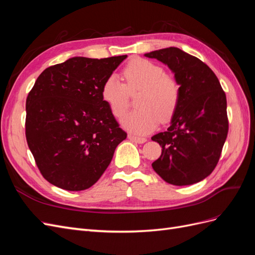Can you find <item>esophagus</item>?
<instances>
[{
  "label": "esophagus",
  "mask_w": 255,
  "mask_h": 255,
  "mask_svg": "<svg viewBox=\"0 0 255 255\" xmlns=\"http://www.w3.org/2000/svg\"><path fill=\"white\" fill-rule=\"evenodd\" d=\"M128 138L133 142H136V143H143L146 141V138L144 137H138V136H135V135H132V134H128Z\"/></svg>",
  "instance_id": "1"
}]
</instances>
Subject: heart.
<instances>
[{"label": "heart", "instance_id": "heart-1", "mask_svg": "<svg viewBox=\"0 0 255 255\" xmlns=\"http://www.w3.org/2000/svg\"><path fill=\"white\" fill-rule=\"evenodd\" d=\"M123 80L111 75L102 85L101 96L115 117L126 113L129 95L137 97L139 109L128 113L121 119L122 127L138 135L150 133L159 120L166 122L172 117L180 101V85L165 74L159 65L144 58H134L123 69Z\"/></svg>", "mask_w": 255, "mask_h": 255}]
</instances>
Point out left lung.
Here are the masks:
<instances>
[{"mask_svg":"<svg viewBox=\"0 0 255 255\" xmlns=\"http://www.w3.org/2000/svg\"><path fill=\"white\" fill-rule=\"evenodd\" d=\"M144 56L167 65L180 85V101L170 127L152 137L161 146V155L152 167L169 184L198 183L213 172L227 139L225 91L210 67L179 48L152 51Z\"/></svg>","mask_w":255,"mask_h":255,"instance_id":"1","label":"left lung"}]
</instances>
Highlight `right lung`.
Masks as SVG:
<instances>
[{
  "instance_id": "obj_1",
  "label": "right lung",
  "mask_w": 255,
  "mask_h": 255,
  "mask_svg": "<svg viewBox=\"0 0 255 255\" xmlns=\"http://www.w3.org/2000/svg\"><path fill=\"white\" fill-rule=\"evenodd\" d=\"M128 56H76L38 76L26 98L25 136L42 176L70 191L94 185L127 138L101 96Z\"/></svg>"
}]
</instances>
